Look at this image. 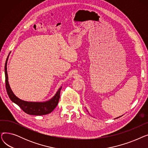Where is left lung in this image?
<instances>
[{"label": "left lung", "instance_id": "8db88e82", "mask_svg": "<svg viewBox=\"0 0 148 148\" xmlns=\"http://www.w3.org/2000/svg\"><path fill=\"white\" fill-rule=\"evenodd\" d=\"M87 111H88V110H87ZM121 116H119V117H118V118H115V119H117V118H120V117H121Z\"/></svg>", "mask_w": 148, "mask_h": 148}]
</instances>
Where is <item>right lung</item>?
<instances>
[{"label":"right lung","instance_id":"1","mask_svg":"<svg viewBox=\"0 0 148 148\" xmlns=\"http://www.w3.org/2000/svg\"><path fill=\"white\" fill-rule=\"evenodd\" d=\"M9 54V55H10ZM9 55L8 56L5 65V83L7 94L13 103L18 105L25 113L35 116H41L51 113L57 106L60 98V92L62 88L61 86L56 93L51 99L45 101H26L18 98L12 92L8 82V76L7 72V62Z\"/></svg>","mask_w":148,"mask_h":148}]
</instances>
